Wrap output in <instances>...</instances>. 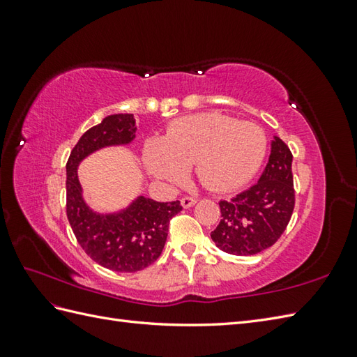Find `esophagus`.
<instances>
[{"instance_id": "34e87169", "label": "esophagus", "mask_w": 357, "mask_h": 357, "mask_svg": "<svg viewBox=\"0 0 357 357\" xmlns=\"http://www.w3.org/2000/svg\"><path fill=\"white\" fill-rule=\"evenodd\" d=\"M196 198H192V196H184L183 199H181V206H183L184 208H190V207H193L195 204H196Z\"/></svg>"}]
</instances>
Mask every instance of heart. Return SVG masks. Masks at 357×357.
I'll list each match as a JSON object with an SVG mask.
<instances>
[{"label": "heart", "instance_id": "obj_1", "mask_svg": "<svg viewBox=\"0 0 357 357\" xmlns=\"http://www.w3.org/2000/svg\"><path fill=\"white\" fill-rule=\"evenodd\" d=\"M267 138L255 123H239L221 113H199L174 121L162 139H149L144 164L158 181L178 185L187 167L202 185L229 192L247 184L259 170Z\"/></svg>", "mask_w": 357, "mask_h": 357}]
</instances>
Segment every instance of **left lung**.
Here are the masks:
<instances>
[{
    "label": "left lung",
    "instance_id": "obj_1",
    "mask_svg": "<svg viewBox=\"0 0 357 357\" xmlns=\"http://www.w3.org/2000/svg\"><path fill=\"white\" fill-rule=\"evenodd\" d=\"M293 155L273 136L268 162L259 181L230 201H221V222L211 231L219 250L250 256L271 247L284 233L294 208Z\"/></svg>",
    "mask_w": 357,
    "mask_h": 357
}]
</instances>
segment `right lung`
Returning <instances> with one entry per match:
<instances>
[{
    "instance_id": "add662e5",
    "label": "right lung",
    "mask_w": 357,
    "mask_h": 357,
    "mask_svg": "<svg viewBox=\"0 0 357 357\" xmlns=\"http://www.w3.org/2000/svg\"><path fill=\"white\" fill-rule=\"evenodd\" d=\"M136 136L132 113L105 116L81 136L67 161V218L78 244L102 267L133 273L153 264L165 245L170 219L183 207L179 201L158 202L136 196L124 208L98 211L87 204L78 178V167L95 151L128 146Z\"/></svg>"
}]
</instances>
